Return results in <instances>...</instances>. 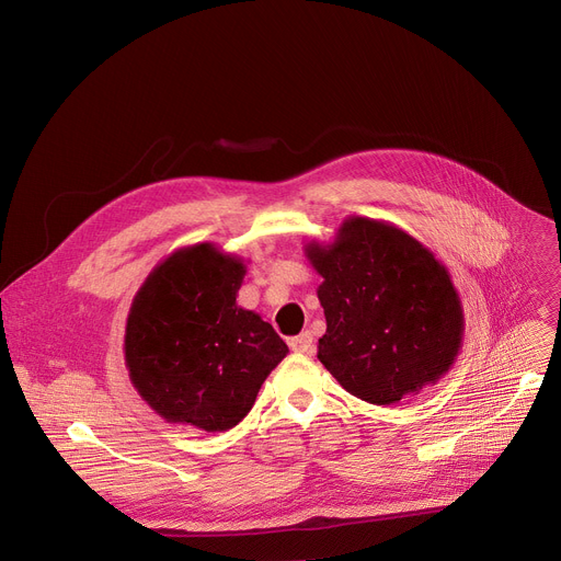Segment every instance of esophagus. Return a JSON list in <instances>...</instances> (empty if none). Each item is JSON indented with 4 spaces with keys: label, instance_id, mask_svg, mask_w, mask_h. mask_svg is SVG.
<instances>
[{
    "label": "esophagus",
    "instance_id": "obj_1",
    "mask_svg": "<svg viewBox=\"0 0 561 561\" xmlns=\"http://www.w3.org/2000/svg\"><path fill=\"white\" fill-rule=\"evenodd\" d=\"M288 345H290L293 352H296V355H311V352H313V336L309 332H302L300 336H293Z\"/></svg>",
    "mask_w": 561,
    "mask_h": 561
}]
</instances>
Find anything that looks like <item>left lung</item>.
Returning a JSON list of instances; mask_svg holds the SVG:
<instances>
[{
  "instance_id": "left-lung-1",
  "label": "left lung",
  "mask_w": 561,
  "mask_h": 561,
  "mask_svg": "<svg viewBox=\"0 0 561 561\" xmlns=\"http://www.w3.org/2000/svg\"><path fill=\"white\" fill-rule=\"evenodd\" d=\"M305 256L328 330L318 359L370 404H396L444 377L463 343V307L444 261L402 227L350 216Z\"/></svg>"
}]
</instances>
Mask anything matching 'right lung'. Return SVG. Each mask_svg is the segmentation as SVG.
<instances>
[{
	"mask_svg": "<svg viewBox=\"0 0 561 561\" xmlns=\"http://www.w3.org/2000/svg\"><path fill=\"white\" fill-rule=\"evenodd\" d=\"M245 273L243 256L204 241L170 252L134 296L125 364L165 423L231 430L288 355L271 322L236 305Z\"/></svg>",
	"mask_w": 561,
	"mask_h": 561,
	"instance_id": "right-lung-1",
	"label": "right lung"
}]
</instances>
